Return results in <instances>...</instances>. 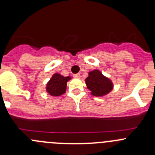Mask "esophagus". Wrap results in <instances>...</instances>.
<instances>
[{
    "label": "esophagus",
    "mask_w": 155,
    "mask_h": 155,
    "mask_svg": "<svg viewBox=\"0 0 155 155\" xmlns=\"http://www.w3.org/2000/svg\"><path fill=\"white\" fill-rule=\"evenodd\" d=\"M73 76H74L75 78H77V79H79V78L81 77V75L79 74V73H76V74L73 75Z\"/></svg>",
    "instance_id": "esophagus-1"
}]
</instances>
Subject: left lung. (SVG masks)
I'll return each mask as SVG.
<instances>
[{"instance_id":"8db88e82","label":"left lung","mask_w":155,"mask_h":155,"mask_svg":"<svg viewBox=\"0 0 155 155\" xmlns=\"http://www.w3.org/2000/svg\"><path fill=\"white\" fill-rule=\"evenodd\" d=\"M85 84L91 94L95 97L104 96L113 88L112 81L98 70L89 72L88 76L85 79Z\"/></svg>"}]
</instances>
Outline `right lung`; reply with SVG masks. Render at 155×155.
I'll return each mask as SVG.
<instances>
[{
  "label": "right lung",
  "instance_id": "add662e5",
  "mask_svg": "<svg viewBox=\"0 0 155 155\" xmlns=\"http://www.w3.org/2000/svg\"><path fill=\"white\" fill-rule=\"evenodd\" d=\"M70 79V76L65 77L59 73H54L46 85V91L51 96H61L66 91L67 83Z\"/></svg>",
  "mask_w": 155,
  "mask_h": 155
}]
</instances>
